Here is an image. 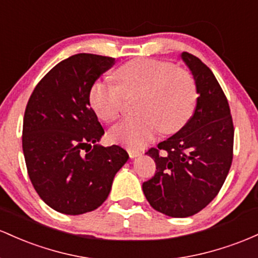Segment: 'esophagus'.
<instances>
[{
    "instance_id": "obj_1",
    "label": "esophagus",
    "mask_w": 258,
    "mask_h": 258,
    "mask_svg": "<svg viewBox=\"0 0 258 258\" xmlns=\"http://www.w3.org/2000/svg\"><path fill=\"white\" fill-rule=\"evenodd\" d=\"M128 153H129L130 158H135V157H138V156L141 155V152L137 151V150H132V149H128Z\"/></svg>"
}]
</instances>
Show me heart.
<instances>
[{
  "label": "heart",
  "instance_id": "1",
  "mask_svg": "<svg viewBox=\"0 0 258 258\" xmlns=\"http://www.w3.org/2000/svg\"><path fill=\"white\" fill-rule=\"evenodd\" d=\"M115 84L92 83L89 102L100 119L114 121L123 109L124 96H137L134 119L121 121L111 139L130 149H143L160 129L166 134L180 130L195 109L198 90L192 75L166 60L138 58L124 63L112 74Z\"/></svg>",
  "mask_w": 258,
  "mask_h": 258
}]
</instances>
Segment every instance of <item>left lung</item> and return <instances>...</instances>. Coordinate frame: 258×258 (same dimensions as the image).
I'll return each mask as SVG.
<instances>
[{
  "label": "left lung",
  "instance_id": "left-lung-1",
  "mask_svg": "<svg viewBox=\"0 0 258 258\" xmlns=\"http://www.w3.org/2000/svg\"><path fill=\"white\" fill-rule=\"evenodd\" d=\"M199 97L187 123L146 155L156 173L143 184L147 201L174 218L194 216L216 198L233 161L234 125L229 103L212 71L201 59L183 52Z\"/></svg>",
  "mask_w": 258,
  "mask_h": 258
}]
</instances>
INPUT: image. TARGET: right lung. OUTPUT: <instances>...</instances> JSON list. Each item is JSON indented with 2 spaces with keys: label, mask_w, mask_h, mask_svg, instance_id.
Listing matches in <instances>:
<instances>
[{
  "label": "right lung",
  "mask_w": 258,
  "mask_h": 258,
  "mask_svg": "<svg viewBox=\"0 0 258 258\" xmlns=\"http://www.w3.org/2000/svg\"><path fill=\"white\" fill-rule=\"evenodd\" d=\"M114 62L74 54L54 66L28 101L22 137L28 174L42 201L57 212L75 216L100 207L129 158L118 145H96L105 130L89 102L92 83Z\"/></svg>",
  "instance_id": "right-lung-1"
}]
</instances>
